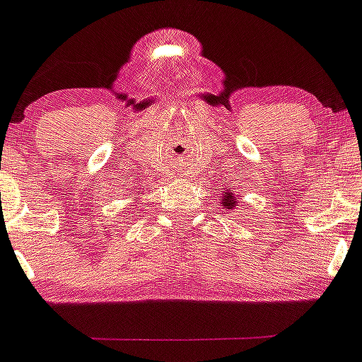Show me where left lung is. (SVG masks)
I'll use <instances>...</instances> for the list:
<instances>
[{
    "mask_svg": "<svg viewBox=\"0 0 362 362\" xmlns=\"http://www.w3.org/2000/svg\"><path fill=\"white\" fill-rule=\"evenodd\" d=\"M219 199H221V204L227 208V210H232V208L238 206V199L234 197V193H232L230 189H225V187H223L221 197H219Z\"/></svg>",
    "mask_w": 362,
    "mask_h": 362,
    "instance_id": "1",
    "label": "left lung"
}]
</instances>
